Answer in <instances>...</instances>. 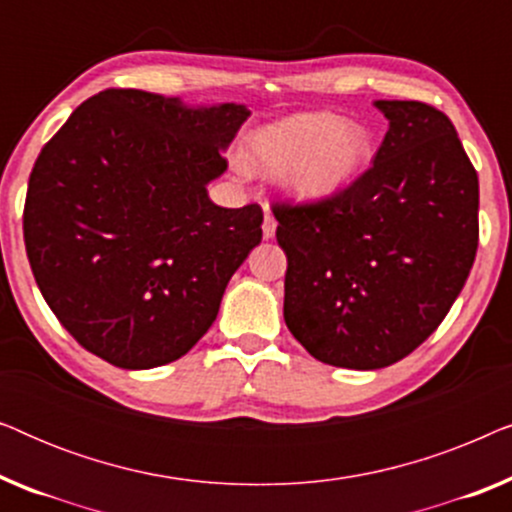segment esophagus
<instances>
[{
  "label": "esophagus",
  "instance_id": "34e87169",
  "mask_svg": "<svg viewBox=\"0 0 512 512\" xmlns=\"http://www.w3.org/2000/svg\"><path fill=\"white\" fill-rule=\"evenodd\" d=\"M275 230H277L275 216H272L270 209H265V216H263V237H265V240H272V237H275Z\"/></svg>",
  "mask_w": 512,
  "mask_h": 512
}]
</instances>
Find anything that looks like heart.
<instances>
[{
  "label": "heart",
  "instance_id": "b5f03b06",
  "mask_svg": "<svg viewBox=\"0 0 512 512\" xmlns=\"http://www.w3.org/2000/svg\"><path fill=\"white\" fill-rule=\"evenodd\" d=\"M373 135L333 111H303L265 125L247 139L249 170L279 177L296 202L331 200L363 177L373 160Z\"/></svg>",
  "mask_w": 512,
  "mask_h": 512
}]
</instances>
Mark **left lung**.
<instances>
[{"label": "left lung", "mask_w": 512, "mask_h": 512, "mask_svg": "<svg viewBox=\"0 0 512 512\" xmlns=\"http://www.w3.org/2000/svg\"><path fill=\"white\" fill-rule=\"evenodd\" d=\"M373 167L317 205H277L284 321L314 359L377 370L436 331L478 249V174L443 111L375 100Z\"/></svg>", "instance_id": "left-lung-1"}]
</instances>
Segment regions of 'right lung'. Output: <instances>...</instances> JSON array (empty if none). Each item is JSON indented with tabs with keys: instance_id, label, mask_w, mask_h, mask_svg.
<instances>
[{
	"instance_id": "add662e5",
	"label": "right lung",
	"mask_w": 512,
	"mask_h": 512,
	"mask_svg": "<svg viewBox=\"0 0 512 512\" xmlns=\"http://www.w3.org/2000/svg\"><path fill=\"white\" fill-rule=\"evenodd\" d=\"M251 116L104 90L41 149L23 233L39 291L88 352L125 370L184 356L214 324L223 291L261 244L258 205H214L207 186Z\"/></svg>"
}]
</instances>
